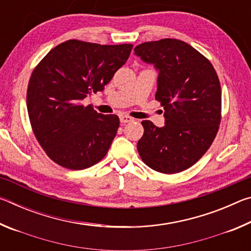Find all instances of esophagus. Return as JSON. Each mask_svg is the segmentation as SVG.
I'll return each instance as SVG.
<instances>
[{
    "label": "esophagus",
    "instance_id": "34e87169",
    "mask_svg": "<svg viewBox=\"0 0 251 251\" xmlns=\"http://www.w3.org/2000/svg\"><path fill=\"white\" fill-rule=\"evenodd\" d=\"M120 120H121V123H122V124H126V123L133 122V121H134V118H131V117L127 116V115H121Z\"/></svg>",
    "mask_w": 251,
    "mask_h": 251
}]
</instances>
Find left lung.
Wrapping results in <instances>:
<instances>
[{
  "mask_svg": "<svg viewBox=\"0 0 251 251\" xmlns=\"http://www.w3.org/2000/svg\"><path fill=\"white\" fill-rule=\"evenodd\" d=\"M158 71L155 99L165 109V126L143 121L137 151L148 167L176 174L192 167L214 142L222 117V90L211 63L175 39L146 42L134 49Z\"/></svg>",
  "mask_w": 251,
  "mask_h": 251,
  "instance_id": "1",
  "label": "left lung"
}]
</instances>
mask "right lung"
Listing matches in <instances>:
<instances>
[{
	"label": "right lung",
	"mask_w": 251,
	"mask_h": 251,
	"mask_svg": "<svg viewBox=\"0 0 251 251\" xmlns=\"http://www.w3.org/2000/svg\"><path fill=\"white\" fill-rule=\"evenodd\" d=\"M131 44L100 45L70 40L50 50L33 71L26 105L40 145L54 163L79 171L107 154L120 127L83 100L101 92L129 57Z\"/></svg>",
	"instance_id": "add662e5"
}]
</instances>
